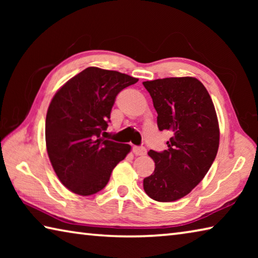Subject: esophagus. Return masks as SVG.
Here are the masks:
<instances>
[{
    "mask_svg": "<svg viewBox=\"0 0 258 258\" xmlns=\"http://www.w3.org/2000/svg\"><path fill=\"white\" fill-rule=\"evenodd\" d=\"M133 154L135 156H145L147 154V150L145 147H138V146H134L133 147Z\"/></svg>",
    "mask_w": 258,
    "mask_h": 258,
    "instance_id": "esophagus-1",
    "label": "esophagus"
}]
</instances>
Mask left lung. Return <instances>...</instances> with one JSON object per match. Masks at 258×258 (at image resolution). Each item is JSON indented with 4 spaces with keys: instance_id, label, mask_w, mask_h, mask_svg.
<instances>
[{
    "instance_id": "8db88e82",
    "label": "left lung",
    "mask_w": 258,
    "mask_h": 258,
    "mask_svg": "<svg viewBox=\"0 0 258 258\" xmlns=\"http://www.w3.org/2000/svg\"><path fill=\"white\" fill-rule=\"evenodd\" d=\"M143 85L158 113L159 131L172 133L167 149L148 152L156 167L143 180V189L157 202H175L198 185L215 160L220 145L215 107L195 77L161 78Z\"/></svg>"
}]
</instances>
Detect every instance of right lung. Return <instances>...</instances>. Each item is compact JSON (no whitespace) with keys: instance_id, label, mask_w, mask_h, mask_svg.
Instances as JSON below:
<instances>
[{"instance_id":"obj_1","label":"right lung","mask_w":258,"mask_h":258,"mask_svg":"<svg viewBox=\"0 0 258 258\" xmlns=\"http://www.w3.org/2000/svg\"><path fill=\"white\" fill-rule=\"evenodd\" d=\"M139 80L116 71L89 67L54 94L47 109L45 141L56 176L74 194L102 190L130 145L101 139L121 90Z\"/></svg>"}]
</instances>
